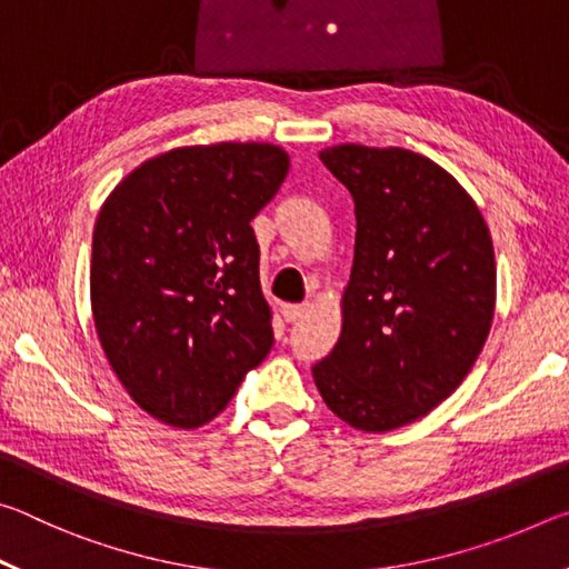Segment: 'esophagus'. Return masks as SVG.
<instances>
[{
    "mask_svg": "<svg viewBox=\"0 0 569 569\" xmlns=\"http://www.w3.org/2000/svg\"><path fill=\"white\" fill-rule=\"evenodd\" d=\"M308 308H311L308 303H286V306H281V316L288 323L301 321L303 316L308 313Z\"/></svg>",
    "mask_w": 569,
    "mask_h": 569,
    "instance_id": "34e87169",
    "label": "esophagus"
}]
</instances>
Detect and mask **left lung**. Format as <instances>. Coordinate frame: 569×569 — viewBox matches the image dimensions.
Returning <instances> with one entry per match:
<instances>
[{
  "label": "left lung",
  "mask_w": 569,
  "mask_h": 569,
  "mask_svg": "<svg viewBox=\"0 0 569 569\" xmlns=\"http://www.w3.org/2000/svg\"><path fill=\"white\" fill-rule=\"evenodd\" d=\"M319 158L351 192L356 246L316 389L353 429L407 427L457 391L492 329V236L459 180L419 152L346 142Z\"/></svg>",
  "instance_id": "1"
}]
</instances>
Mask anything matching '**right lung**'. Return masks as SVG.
<instances>
[{
    "mask_svg": "<svg viewBox=\"0 0 569 569\" xmlns=\"http://www.w3.org/2000/svg\"><path fill=\"white\" fill-rule=\"evenodd\" d=\"M291 158L271 142L186 146L140 162L94 220L90 303L114 377L142 411L198 429L273 346L250 220Z\"/></svg>",
    "mask_w": 569,
    "mask_h": 569,
    "instance_id": "right-lung-1",
    "label": "right lung"
}]
</instances>
